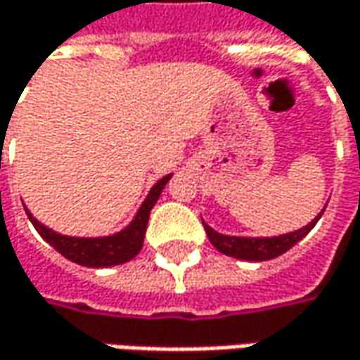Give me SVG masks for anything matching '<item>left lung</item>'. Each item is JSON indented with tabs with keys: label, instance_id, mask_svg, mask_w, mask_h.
Listing matches in <instances>:
<instances>
[{
	"label": "left lung",
	"instance_id": "left-lung-1",
	"mask_svg": "<svg viewBox=\"0 0 360 360\" xmlns=\"http://www.w3.org/2000/svg\"><path fill=\"white\" fill-rule=\"evenodd\" d=\"M326 210V208H323ZM321 210V214H323ZM321 214L309 222L307 226L295 231V233H288V235H280V237H266V239H249V237H226V235H220L212 231L208 224H204L206 229V235L220 253L224 255H231V257H237V259H249V262H266V259H274L278 255H282L284 251H288L292 245H297L311 229L315 226V222L321 218Z\"/></svg>",
	"mask_w": 360,
	"mask_h": 360
}]
</instances>
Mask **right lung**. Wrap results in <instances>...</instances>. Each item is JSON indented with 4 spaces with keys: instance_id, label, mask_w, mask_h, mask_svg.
I'll use <instances>...</instances> for the list:
<instances>
[{
    "instance_id": "add662e5",
    "label": "right lung",
    "mask_w": 360,
    "mask_h": 360,
    "mask_svg": "<svg viewBox=\"0 0 360 360\" xmlns=\"http://www.w3.org/2000/svg\"><path fill=\"white\" fill-rule=\"evenodd\" d=\"M171 175L162 177L158 181L148 198L144 200L142 208L138 210L136 218L131 220V224L127 229H123L121 233L111 235V237H101V239H78V237H65V235H57L55 231H51L47 226H43L37 218H32V214H28L30 222L34 224V229L39 231V235L49 243L53 249H57L63 257H68L74 264L88 266V268H109V266H119L125 264L129 259H134L140 249L144 245V235H146L148 218L150 210L154 208L156 200L160 198L165 185L169 183Z\"/></svg>"
}]
</instances>
